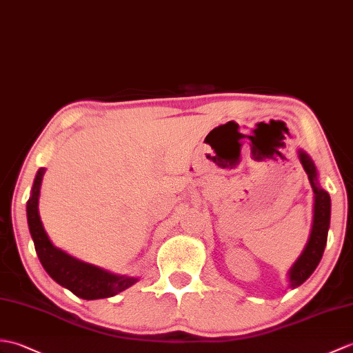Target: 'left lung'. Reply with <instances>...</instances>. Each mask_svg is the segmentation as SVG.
Masks as SVG:
<instances>
[{"label": "left lung", "mask_w": 353, "mask_h": 353, "mask_svg": "<svg viewBox=\"0 0 353 353\" xmlns=\"http://www.w3.org/2000/svg\"><path fill=\"white\" fill-rule=\"evenodd\" d=\"M298 158L308 176L310 185L313 188L314 203H313V223L308 241L302 250L301 256L292 265L288 272L289 289H296L304 283L310 275L314 272L317 265L321 263L323 251L326 247L327 230L331 223V196L319 183V173L314 161L302 149H298Z\"/></svg>", "instance_id": "8db88e82"}]
</instances>
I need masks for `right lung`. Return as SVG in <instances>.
Wrapping results in <instances>:
<instances>
[{"label":"right lung","mask_w":353,"mask_h":353,"mask_svg":"<svg viewBox=\"0 0 353 353\" xmlns=\"http://www.w3.org/2000/svg\"><path fill=\"white\" fill-rule=\"evenodd\" d=\"M43 174L45 168H40L32 183L31 195L27 201V221L37 257L48 275L78 298L88 301L111 298L134 285L138 281L137 276L112 274L103 268L85 263L57 248L51 242L39 214V196Z\"/></svg>","instance_id":"1"}]
</instances>
